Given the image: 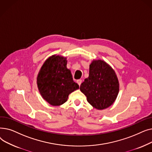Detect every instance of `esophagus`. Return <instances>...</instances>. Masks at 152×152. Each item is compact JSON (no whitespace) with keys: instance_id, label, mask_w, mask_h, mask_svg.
<instances>
[{"instance_id":"obj_1","label":"esophagus","mask_w":152,"mask_h":152,"mask_svg":"<svg viewBox=\"0 0 152 152\" xmlns=\"http://www.w3.org/2000/svg\"><path fill=\"white\" fill-rule=\"evenodd\" d=\"M77 83L79 84V86H80L82 83V80L81 79H78V80H77Z\"/></svg>"}]
</instances>
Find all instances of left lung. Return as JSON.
<instances>
[{"label":"left lung","instance_id":"8db88e82","mask_svg":"<svg viewBox=\"0 0 152 152\" xmlns=\"http://www.w3.org/2000/svg\"><path fill=\"white\" fill-rule=\"evenodd\" d=\"M119 82L115 71L103 60H94L89 66V77L80 86L81 91L95 108L111 106L119 92Z\"/></svg>","mask_w":152,"mask_h":152}]
</instances>
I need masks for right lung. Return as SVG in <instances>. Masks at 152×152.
<instances>
[{
    "label": "right lung",
    "mask_w": 152,
    "mask_h": 152,
    "mask_svg": "<svg viewBox=\"0 0 152 152\" xmlns=\"http://www.w3.org/2000/svg\"><path fill=\"white\" fill-rule=\"evenodd\" d=\"M66 58L52 55L45 61L37 77L40 94L52 106L63 104L69 94L79 88L66 68Z\"/></svg>",
    "instance_id": "obj_1"
}]
</instances>
